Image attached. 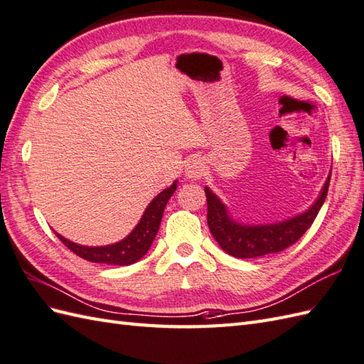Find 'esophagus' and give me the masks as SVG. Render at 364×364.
Listing matches in <instances>:
<instances>
[{
  "label": "esophagus",
  "instance_id": "1",
  "mask_svg": "<svg viewBox=\"0 0 364 364\" xmlns=\"http://www.w3.org/2000/svg\"><path fill=\"white\" fill-rule=\"evenodd\" d=\"M184 173L189 180H200L204 173V163L200 160V158H192V160L186 164Z\"/></svg>",
  "mask_w": 364,
  "mask_h": 364
}]
</instances>
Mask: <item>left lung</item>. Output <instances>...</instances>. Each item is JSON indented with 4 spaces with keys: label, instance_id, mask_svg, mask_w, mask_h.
<instances>
[{
    "label": "left lung",
    "instance_id": "1",
    "mask_svg": "<svg viewBox=\"0 0 364 364\" xmlns=\"http://www.w3.org/2000/svg\"><path fill=\"white\" fill-rule=\"evenodd\" d=\"M331 175L328 176L321 195L314 206L295 218L277 225L266 226H241L228 215L225 204L208 188H204L208 201V225L210 234L217 240L221 249L235 258H257L269 254L282 252L286 247L295 245L304 232L312 226L328 195Z\"/></svg>",
    "mask_w": 364,
    "mask_h": 364
}]
</instances>
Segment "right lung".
Segmentation results:
<instances>
[{
	"instance_id": "obj_1",
	"label": "right lung",
	"mask_w": 364,
	"mask_h": 364,
	"mask_svg": "<svg viewBox=\"0 0 364 364\" xmlns=\"http://www.w3.org/2000/svg\"><path fill=\"white\" fill-rule=\"evenodd\" d=\"M176 189V183H173L171 188L164 189L161 193H158L156 197L149 204L147 209L144 210L143 218L139 220L138 226L130 232L124 240H121L119 243L101 246V247H87L80 246L77 243L66 240L64 237H57L61 240V243L70 249L73 254L87 259L92 263H105V264H114V266H127L138 262L139 258L144 257L146 252L151 247L152 241L156 235L158 228H160V221L163 217V212L167 201L172 197V193Z\"/></svg>"
}]
</instances>
